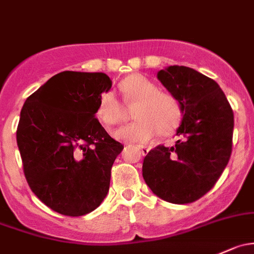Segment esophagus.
<instances>
[{"instance_id": "esophagus-1", "label": "esophagus", "mask_w": 254, "mask_h": 254, "mask_svg": "<svg viewBox=\"0 0 254 254\" xmlns=\"http://www.w3.org/2000/svg\"><path fill=\"white\" fill-rule=\"evenodd\" d=\"M137 147H138V149H140V151H141V153H142L143 156H146V154H147L148 152H149V147H147V146H143V145H137Z\"/></svg>"}]
</instances>
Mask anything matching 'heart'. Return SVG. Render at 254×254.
I'll use <instances>...</instances> for the list:
<instances>
[{"instance_id": "b5f03b06", "label": "heart", "mask_w": 254, "mask_h": 254, "mask_svg": "<svg viewBox=\"0 0 254 254\" xmlns=\"http://www.w3.org/2000/svg\"><path fill=\"white\" fill-rule=\"evenodd\" d=\"M120 89L129 103L137 102L134 117L136 122L114 132L118 140L127 142H146L159 132L173 131L181 117L179 102L170 93L158 91V87L140 74L127 76ZM98 119L106 125H116L124 119V109L113 92L101 95L97 106Z\"/></svg>"}]
</instances>
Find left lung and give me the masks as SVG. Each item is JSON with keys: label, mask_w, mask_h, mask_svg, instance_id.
Masks as SVG:
<instances>
[{"label": "left lung", "mask_w": 254, "mask_h": 254, "mask_svg": "<svg viewBox=\"0 0 254 254\" xmlns=\"http://www.w3.org/2000/svg\"><path fill=\"white\" fill-rule=\"evenodd\" d=\"M157 78L176 98L183 119L175 146L159 145L145 157L143 180L164 201L191 203L214 186L228 165L233 109L214 80L189 66H167Z\"/></svg>", "instance_id": "obj_1"}]
</instances>
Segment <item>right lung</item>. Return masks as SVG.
<instances>
[{
    "mask_svg": "<svg viewBox=\"0 0 254 254\" xmlns=\"http://www.w3.org/2000/svg\"><path fill=\"white\" fill-rule=\"evenodd\" d=\"M111 87L105 73L62 71L21 108L17 143L26 181L60 214H87L108 193L112 165L124 148L96 118Z\"/></svg>",
    "mask_w": 254,
    "mask_h": 254,
    "instance_id": "add662e5",
    "label": "right lung"
}]
</instances>
